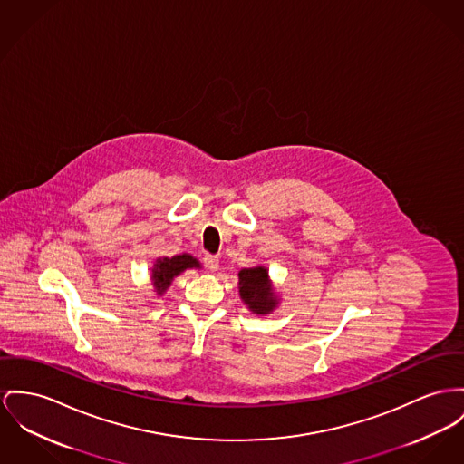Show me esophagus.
I'll list each match as a JSON object with an SVG mask.
<instances>
[{"label":"esophagus","instance_id":"esophagus-1","mask_svg":"<svg viewBox=\"0 0 464 464\" xmlns=\"http://www.w3.org/2000/svg\"><path fill=\"white\" fill-rule=\"evenodd\" d=\"M204 266L209 271H217L218 267H219V260H218V256H215V255H206L204 256Z\"/></svg>","mask_w":464,"mask_h":464}]
</instances>
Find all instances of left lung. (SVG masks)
Here are the masks:
<instances>
[{"mask_svg": "<svg viewBox=\"0 0 464 464\" xmlns=\"http://www.w3.org/2000/svg\"><path fill=\"white\" fill-rule=\"evenodd\" d=\"M239 295L247 308L256 314H269L278 306L269 271L264 266L243 269L239 273Z\"/></svg>", "mask_w": 464, "mask_h": 464, "instance_id": "1", "label": "left lung"}]
</instances>
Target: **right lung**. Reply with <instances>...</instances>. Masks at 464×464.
<instances>
[{
	"mask_svg": "<svg viewBox=\"0 0 464 464\" xmlns=\"http://www.w3.org/2000/svg\"><path fill=\"white\" fill-rule=\"evenodd\" d=\"M197 269L200 267L198 260L193 258L191 255L183 253V255H176L172 258H158L155 267L151 271V281L155 286V292L158 295H161L172 283V279L179 276L186 269Z\"/></svg>",
	"mask_w": 464,
	"mask_h": 464,
	"instance_id": "add662e5",
	"label": "right lung"
}]
</instances>
